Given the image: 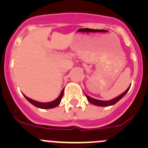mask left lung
Returning a JSON list of instances; mask_svg holds the SVG:
<instances>
[{
    "mask_svg": "<svg viewBox=\"0 0 148 148\" xmlns=\"http://www.w3.org/2000/svg\"><path fill=\"white\" fill-rule=\"evenodd\" d=\"M130 87H128V88L127 89L126 91H125V92H123V93H121V95H119L118 97L115 98V99H111V100H110V101L98 100V99H93V98H91L90 96H89V95H86V94H85V95H86V97H87V100H88L89 102H90L91 104H94V105H96V106H100V107H108V106L113 105V104H115L116 103L118 102L120 99H122V98L124 97V95H125V94L127 92V91L129 90Z\"/></svg>",
    "mask_w": 148,
    "mask_h": 148,
    "instance_id": "obj_1",
    "label": "left lung"
}]
</instances>
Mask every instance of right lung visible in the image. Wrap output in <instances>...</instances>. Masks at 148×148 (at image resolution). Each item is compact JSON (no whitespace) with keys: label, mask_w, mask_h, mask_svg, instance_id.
Listing matches in <instances>:
<instances>
[{"label":"right lung","mask_w":148,"mask_h":148,"mask_svg":"<svg viewBox=\"0 0 148 148\" xmlns=\"http://www.w3.org/2000/svg\"><path fill=\"white\" fill-rule=\"evenodd\" d=\"M63 95H64V89H63L62 91L61 92V94L59 95V96H58L56 100L53 101H50V102H46V103L36 101H34L32 100V99L28 98L27 96H26L25 95H24V97H25L26 99H27V100L31 103V104H33V105L35 106V107H37V108H41V109H51V108H56V106H58V104H60L61 99H62L63 97Z\"/></svg>","instance_id":"1"}]
</instances>
